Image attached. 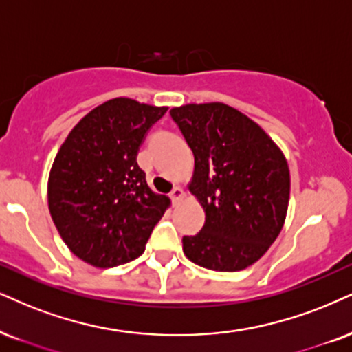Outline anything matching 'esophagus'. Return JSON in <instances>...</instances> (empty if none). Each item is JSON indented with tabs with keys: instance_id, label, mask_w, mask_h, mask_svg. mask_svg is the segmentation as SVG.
Wrapping results in <instances>:
<instances>
[{
	"instance_id": "esophagus-1",
	"label": "esophagus",
	"mask_w": 352,
	"mask_h": 352,
	"mask_svg": "<svg viewBox=\"0 0 352 352\" xmlns=\"http://www.w3.org/2000/svg\"><path fill=\"white\" fill-rule=\"evenodd\" d=\"M169 197L173 199V202H177L179 199L184 197V189L179 188V186H176V188H173L171 192H169Z\"/></svg>"
}]
</instances>
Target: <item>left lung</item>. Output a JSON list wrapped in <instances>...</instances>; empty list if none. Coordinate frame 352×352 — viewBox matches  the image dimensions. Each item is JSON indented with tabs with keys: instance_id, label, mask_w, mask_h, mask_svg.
I'll return each mask as SVG.
<instances>
[{
	"instance_id": "1",
	"label": "left lung",
	"mask_w": 352,
	"mask_h": 352,
	"mask_svg": "<svg viewBox=\"0 0 352 352\" xmlns=\"http://www.w3.org/2000/svg\"><path fill=\"white\" fill-rule=\"evenodd\" d=\"M169 114L194 153L189 190L206 210L201 232L183 236L184 254L212 271H241L280 233L287 162L258 124L227 104H186Z\"/></svg>"
}]
</instances>
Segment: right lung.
I'll list each match as a JSON object with an SVG mask.
<instances>
[{"mask_svg":"<svg viewBox=\"0 0 352 352\" xmlns=\"http://www.w3.org/2000/svg\"><path fill=\"white\" fill-rule=\"evenodd\" d=\"M168 107L116 98L75 125L55 156L49 209L73 254L96 267L135 259L169 206L146 184L137 155Z\"/></svg>","mask_w":352,"mask_h":352,"instance_id":"add662e5","label":"right lung"}]
</instances>
